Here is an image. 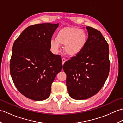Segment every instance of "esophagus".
I'll list each match as a JSON object with an SVG mask.
<instances>
[{
    "instance_id": "esophagus-1",
    "label": "esophagus",
    "mask_w": 123,
    "mask_h": 123,
    "mask_svg": "<svg viewBox=\"0 0 123 123\" xmlns=\"http://www.w3.org/2000/svg\"><path fill=\"white\" fill-rule=\"evenodd\" d=\"M62 64H64V63H65V62L66 61V59H65V58H62Z\"/></svg>"
}]
</instances>
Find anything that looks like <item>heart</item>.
Here are the masks:
<instances>
[{"instance_id":"heart-1","label":"heart","mask_w":123,"mask_h":123,"mask_svg":"<svg viewBox=\"0 0 123 123\" xmlns=\"http://www.w3.org/2000/svg\"><path fill=\"white\" fill-rule=\"evenodd\" d=\"M87 37L84 31L76 27H67L59 31L56 39L51 40V45L54 50L57 51L60 44H63L65 52L69 55L74 56L84 48Z\"/></svg>"}]
</instances>
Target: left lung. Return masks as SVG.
Wrapping results in <instances>:
<instances>
[{"instance_id":"1","label":"left lung","mask_w":123,"mask_h":123,"mask_svg":"<svg viewBox=\"0 0 123 123\" xmlns=\"http://www.w3.org/2000/svg\"><path fill=\"white\" fill-rule=\"evenodd\" d=\"M88 37L79 53L64 63L69 96L83 100L98 93L108 76L110 68L108 44L100 31L87 26Z\"/></svg>"}]
</instances>
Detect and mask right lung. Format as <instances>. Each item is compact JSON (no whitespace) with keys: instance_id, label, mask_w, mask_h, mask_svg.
<instances>
[{"instance_id":"add662e5","label":"right lung","mask_w":123,"mask_h":123,"mask_svg":"<svg viewBox=\"0 0 123 123\" xmlns=\"http://www.w3.org/2000/svg\"><path fill=\"white\" fill-rule=\"evenodd\" d=\"M58 26V23L30 26L13 44L10 75L18 90L33 100L49 97L52 83L63 68L60 55L50 51L52 36Z\"/></svg>"}]
</instances>
